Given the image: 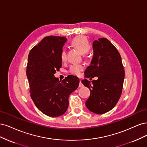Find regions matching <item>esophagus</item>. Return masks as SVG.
<instances>
[{"mask_svg":"<svg viewBox=\"0 0 147 147\" xmlns=\"http://www.w3.org/2000/svg\"><path fill=\"white\" fill-rule=\"evenodd\" d=\"M84 86H83V84H82V82H81V80H80V81H79V87H82Z\"/></svg>","mask_w":147,"mask_h":147,"instance_id":"obj_1","label":"esophagus"}]
</instances>
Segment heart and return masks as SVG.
Returning a JSON list of instances; mask_svg holds the SVG:
<instances>
[{
    "instance_id": "b5f03b06",
    "label": "heart",
    "mask_w": 147,
    "mask_h": 147,
    "mask_svg": "<svg viewBox=\"0 0 147 147\" xmlns=\"http://www.w3.org/2000/svg\"><path fill=\"white\" fill-rule=\"evenodd\" d=\"M71 45L76 49H77L80 53L86 54L90 49L89 41L86 36H78L71 41ZM60 58L61 61H65L67 60V52L65 49H62L60 54ZM84 70V66L80 64H73L70 66L69 69V73L75 76H80Z\"/></svg>"
}]
</instances>
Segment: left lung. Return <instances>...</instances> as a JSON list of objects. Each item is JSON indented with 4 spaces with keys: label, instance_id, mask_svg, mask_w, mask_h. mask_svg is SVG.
<instances>
[{
    "label": "left lung",
    "instance_id": "obj_1",
    "mask_svg": "<svg viewBox=\"0 0 147 147\" xmlns=\"http://www.w3.org/2000/svg\"><path fill=\"white\" fill-rule=\"evenodd\" d=\"M93 57L87 68V78L98 77L90 81L84 79L82 83L90 90L86 102L88 109L102 114L115 106L121 96L125 78V70L120 54L110 41L101 38L93 41Z\"/></svg>",
    "mask_w": 147,
    "mask_h": 147
}]
</instances>
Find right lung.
<instances>
[{"label":"right lung","mask_w":147,"mask_h":147,"mask_svg":"<svg viewBox=\"0 0 147 147\" xmlns=\"http://www.w3.org/2000/svg\"><path fill=\"white\" fill-rule=\"evenodd\" d=\"M67 40L63 36H46L28 56L26 73L31 98L36 107L49 117L65 113L69 94L79 86L78 77L69 75L59 80L54 75L61 67L60 54Z\"/></svg>","instance_id":"add662e5"}]
</instances>
